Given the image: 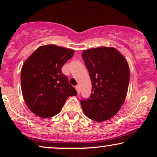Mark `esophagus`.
<instances>
[{
    "label": "esophagus",
    "mask_w": 157,
    "mask_h": 157,
    "mask_svg": "<svg viewBox=\"0 0 157 157\" xmlns=\"http://www.w3.org/2000/svg\"><path fill=\"white\" fill-rule=\"evenodd\" d=\"M76 89L77 94H80V89H79V86H76Z\"/></svg>",
    "instance_id": "esophagus-1"
}]
</instances>
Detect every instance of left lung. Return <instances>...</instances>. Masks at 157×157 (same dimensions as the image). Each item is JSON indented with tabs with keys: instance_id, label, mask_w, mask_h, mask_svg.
Instances as JSON below:
<instances>
[{
	"instance_id": "obj_1",
	"label": "left lung",
	"mask_w": 157,
	"mask_h": 157,
	"mask_svg": "<svg viewBox=\"0 0 157 157\" xmlns=\"http://www.w3.org/2000/svg\"><path fill=\"white\" fill-rule=\"evenodd\" d=\"M92 89L89 98L81 100L85 115L95 121L109 120L117 114L125 101L129 83V66L113 47H98L83 51Z\"/></svg>"
}]
</instances>
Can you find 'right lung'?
<instances>
[{"mask_svg": "<svg viewBox=\"0 0 157 157\" xmlns=\"http://www.w3.org/2000/svg\"><path fill=\"white\" fill-rule=\"evenodd\" d=\"M74 51L50 44L39 46L23 63L21 90L29 109L38 117L50 118L61 111L70 96H76L61 68Z\"/></svg>", "mask_w": 157, "mask_h": 157, "instance_id": "right-lung-1", "label": "right lung"}]
</instances>
